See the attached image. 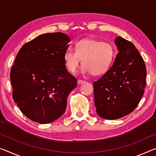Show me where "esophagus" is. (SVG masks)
Masks as SVG:
<instances>
[{
	"label": "esophagus",
	"mask_w": 156,
	"mask_h": 156,
	"mask_svg": "<svg viewBox=\"0 0 156 156\" xmlns=\"http://www.w3.org/2000/svg\"><path fill=\"white\" fill-rule=\"evenodd\" d=\"M77 83H79V84H82V83H86V81H83V80H78Z\"/></svg>",
	"instance_id": "34e87169"
}]
</instances>
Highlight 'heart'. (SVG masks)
<instances>
[{
	"label": "heart",
	"mask_w": 156,
	"mask_h": 156,
	"mask_svg": "<svg viewBox=\"0 0 156 156\" xmlns=\"http://www.w3.org/2000/svg\"><path fill=\"white\" fill-rule=\"evenodd\" d=\"M114 53V48L109 43L86 38L76 43L75 51L67 50L63 58L67 69L72 73L77 70L81 59L83 73L100 75L109 69Z\"/></svg>",
	"instance_id": "obj_1"
}]
</instances>
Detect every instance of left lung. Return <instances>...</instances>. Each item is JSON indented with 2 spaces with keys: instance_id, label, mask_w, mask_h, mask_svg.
Wrapping results in <instances>:
<instances>
[{
  "instance_id": "left-lung-1",
  "label": "left lung",
  "mask_w": 156,
  "mask_h": 156,
  "mask_svg": "<svg viewBox=\"0 0 156 156\" xmlns=\"http://www.w3.org/2000/svg\"><path fill=\"white\" fill-rule=\"evenodd\" d=\"M119 53L114 65L93 81L96 112L105 119H118L133 112L146 87L147 69L135 45L121 37L115 40Z\"/></svg>"
}]
</instances>
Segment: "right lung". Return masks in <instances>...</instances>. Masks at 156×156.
<instances>
[{
    "label": "right lung",
    "instance_id": "right-lung-1",
    "mask_svg": "<svg viewBox=\"0 0 156 156\" xmlns=\"http://www.w3.org/2000/svg\"><path fill=\"white\" fill-rule=\"evenodd\" d=\"M68 42L65 33H45L23 44L16 57L10 73L12 98L31 121L49 123L65 112L77 83L65 64Z\"/></svg>",
    "mask_w": 156,
    "mask_h": 156
}]
</instances>
